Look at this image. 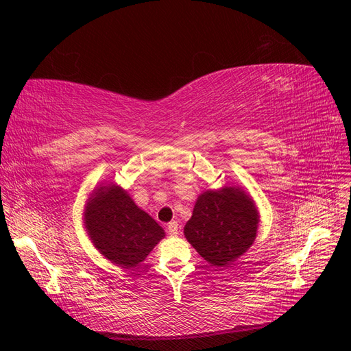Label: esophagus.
<instances>
[{
	"label": "esophagus",
	"instance_id": "34e87169",
	"mask_svg": "<svg viewBox=\"0 0 351 351\" xmlns=\"http://www.w3.org/2000/svg\"><path fill=\"white\" fill-rule=\"evenodd\" d=\"M178 222L177 221H171L168 224V227H167V231H168V234L169 236H177L178 234Z\"/></svg>",
	"mask_w": 351,
	"mask_h": 351
}]
</instances>
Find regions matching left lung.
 <instances>
[{
  "label": "left lung",
  "mask_w": 351,
  "mask_h": 351,
  "mask_svg": "<svg viewBox=\"0 0 351 351\" xmlns=\"http://www.w3.org/2000/svg\"><path fill=\"white\" fill-rule=\"evenodd\" d=\"M259 212L253 199L237 186L202 193L184 236L212 267H228L256 239Z\"/></svg>",
  "instance_id": "left-lung-1"
}]
</instances>
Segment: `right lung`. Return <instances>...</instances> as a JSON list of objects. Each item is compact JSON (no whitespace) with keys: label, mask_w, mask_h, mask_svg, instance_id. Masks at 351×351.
<instances>
[{"label":"right lung","mask_w":351,"mask_h":351,"mask_svg":"<svg viewBox=\"0 0 351 351\" xmlns=\"http://www.w3.org/2000/svg\"><path fill=\"white\" fill-rule=\"evenodd\" d=\"M83 219L93 246L124 269L143 262L165 237L162 227L117 184L93 190Z\"/></svg>","instance_id":"right-lung-1"}]
</instances>
